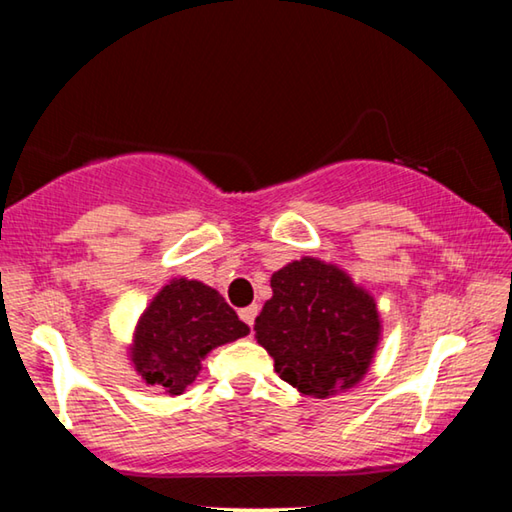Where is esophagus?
<instances>
[{
  "mask_svg": "<svg viewBox=\"0 0 512 512\" xmlns=\"http://www.w3.org/2000/svg\"><path fill=\"white\" fill-rule=\"evenodd\" d=\"M255 316H257V305H250V307H244L239 311V318L244 320L248 327L255 325Z\"/></svg>",
  "mask_w": 512,
  "mask_h": 512,
  "instance_id": "esophagus-1",
  "label": "esophagus"
}]
</instances>
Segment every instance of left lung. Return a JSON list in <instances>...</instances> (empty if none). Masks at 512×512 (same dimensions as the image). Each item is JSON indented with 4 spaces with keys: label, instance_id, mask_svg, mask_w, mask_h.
<instances>
[{
    "label": "left lung",
    "instance_id": "1",
    "mask_svg": "<svg viewBox=\"0 0 512 512\" xmlns=\"http://www.w3.org/2000/svg\"><path fill=\"white\" fill-rule=\"evenodd\" d=\"M271 289L255 318V339L277 375L318 400L357 386L381 339L375 298L318 257L282 266L271 275Z\"/></svg>",
    "mask_w": 512,
    "mask_h": 512
}]
</instances>
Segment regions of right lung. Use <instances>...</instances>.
Wrapping results in <instances>:
<instances>
[{
	"instance_id": "1",
	"label": "right lung",
	"mask_w": 512,
	"mask_h": 512,
	"mask_svg": "<svg viewBox=\"0 0 512 512\" xmlns=\"http://www.w3.org/2000/svg\"><path fill=\"white\" fill-rule=\"evenodd\" d=\"M248 332L250 327L219 291L198 280L173 277L142 311L128 357L146 386L183 395L207 354Z\"/></svg>"
}]
</instances>
